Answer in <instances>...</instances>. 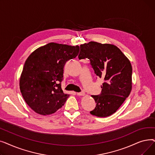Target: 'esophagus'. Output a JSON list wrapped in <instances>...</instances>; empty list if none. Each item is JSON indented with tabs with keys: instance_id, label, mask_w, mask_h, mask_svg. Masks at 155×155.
<instances>
[{
	"instance_id": "1",
	"label": "esophagus",
	"mask_w": 155,
	"mask_h": 155,
	"mask_svg": "<svg viewBox=\"0 0 155 155\" xmlns=\"http://www.w3.org/2000/svg\"><path fill=\"white\" fill-rule=\"evenodd\" d=\"M77 95L78 96H83L85 95V93L84 92H78V93H77Z\"/></svg>"
}]
</instances>
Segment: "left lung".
Instances as JSON below:
<instances>
[{
  "mask_svg": "<svg viewBox=\"0 0 155 155\" xmlns=\"http://www.w3.org/2000/svg\"><path fill=\"white\" fill-rule=\"evenodd\" d=\"M78 58H88L97 76L104 82L99 95H92L96 107L93 116L105 117L123 104L132 89V66L120 49L111 44L91 41L80 45Z\"/></svg>",
  "mask_w": 155,
  "mask_h": 155,
  "instance_id": "obj_1",
  "label": "left lung"
}]
</instances>
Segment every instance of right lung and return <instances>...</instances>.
Here are the masks:
<instances>
[{"mask_svg": "<svg viewBox=\"0 0 155 155\" xmlns=\"http://www.w3.org/2000/svg\"><path fill=\"white\" fill-rule=\"evenodd\" d=\"M79 51L78 45L50 43L28 56L21 75L19 87L24 101L35 112L50 115L64 104L70 95L64 94L61 87L63 68Z\"/></svg>", "mask_w": 155, "mask_h": 155, "instance_id": "1", "label": "right lung"}]
</instances>
